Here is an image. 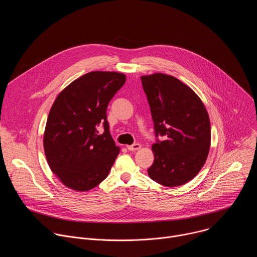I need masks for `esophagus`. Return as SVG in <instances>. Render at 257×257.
Returning <instances> with one entry per match:
<instances>
[{
    "mask_svg": "<svg viewBox=\"0 0 257 257\" xmlns=\"http://www.w3.org/2000/svg\"><path fill=\"white\" fill-rule=\"evenodd\" d=\"M127 149H128L129 151H131V152L137 151V150L141 149V144H139V143H134V144H132V145H128Z\"/></svg>",
    "mask_w": 257,
    "mask_h": 257,
    "instance_id": "obj_1",
    "label": "esophagus"
}]
</instances>
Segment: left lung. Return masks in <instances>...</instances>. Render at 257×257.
Listing matches in <instances>:
<instances>
[{
    "label": "left lung",
    "mask_w": 257,
    "mask_h": 257,
    "mask_svg": "<svg viewBox=\"0 0 257 257\" xmlns=\"http://www.w3.org/2000/svg\"><path fill=\"white\" fill-rule=\"evenodd\" d=\"M151 106L156 136L155 161L149 176L167 187L181 186L201 170L210 148V122L199 96L174 76L155 73L141 76Z\"/></svg>",
    "instance_id": "obj_1"
}]
</instances>
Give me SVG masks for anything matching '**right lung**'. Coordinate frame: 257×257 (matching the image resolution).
<instances>
[{"label":"right lung","instance_id":"1","mask_svg":"<svg viewBox=\"0 0 257 257\" xmlns=\"http://www.w3.org/2000/svg\"><path fill=\"white\" fill-rule=\"evenodd\" d=\"M125 81L123 73L92 71L71 82L55 99L44 149L50 169L66 187L85 192L108 175L120 148L109 134L106 107ZM100 122L102 135L97 131Z\"/></svg>","mask_w":257,"mask_h":257}]
</instances>
